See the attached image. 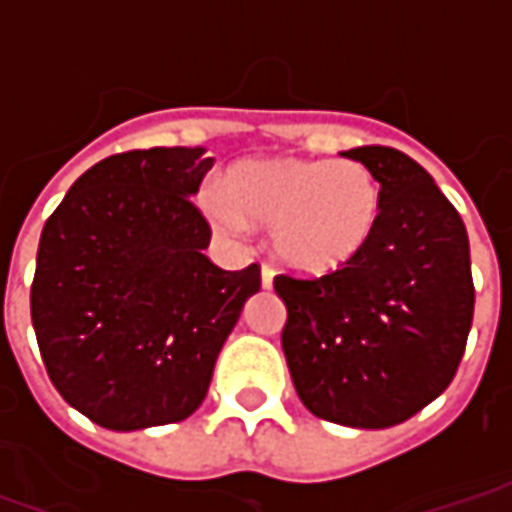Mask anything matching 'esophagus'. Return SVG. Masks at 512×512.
<instances>
[{"mask_svg": "<svg viewBox=\"0 0 512 512\" xmlns=\"http://www.w3.org/2000/svg\"><path fill=\"white\" fill-rule=\"evenodd\" d=\"M260 277H263V288H271V285H274V266H271V263H263Z\"/></svg>", "mask_w": 512, "mask_h": 512, "instance_id": "esophagus-1", "label": "esophagus"}]
</instances>
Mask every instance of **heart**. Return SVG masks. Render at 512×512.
<instances>
[{
	"mask_svg": "<svg viewBox=\"0 0 512 512\" xmlns=\"http://www.w3.org/2000/svg\"><path fill=\"white\" fill-rule=\"evenodd\" d=\"M197 205L224 233L246 222L271 227V246L285 266L326 274L373 241L384 194L376 175L351 158H263L227 169L222 186L205 183Z\"/></svg>",
	"mask_w": 512,
	"mask_h": 512,
	"instance_id": "heart-1",
	"label": "heart"
}]
</instances>
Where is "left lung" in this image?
Instances as JSON below:
<instances>
[{"instance_id":"left-lung-1","label":"left lung","mask_w":512,"mask_h":512,"mask_svg":"<svg viewBox=\"0 0 512 512\" xmlns=\"http://www.w3.org/2000/svg\"><path fill=\"white\" fill-rule=\"evenodd\" d=\"M384 208L373 241L321 277L277 274L282 351L301 403L348 428L406 422L450 386L472 329L474 282L461 216L414 158L365 145Z\"/></svg>"}]
</instances>
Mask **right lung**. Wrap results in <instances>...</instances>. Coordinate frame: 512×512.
<instances>
[{"instance_id":"obj_1","label":"right lung","mask_w":512,"mask_h":512,"mask_svg":"<svg viewBox=\"0 0 512 512\" xmlns=\"http://www.w3.org/2000/svg\"><path fill=\"white\" fill-rule=\"evenodd\" d=\"M150 147L98 161L40 233L32 326L54 389L95 425L139 430L191 417L260 266L224 271L191 202L213 158Z\"/></svg>"}]
</instances>
